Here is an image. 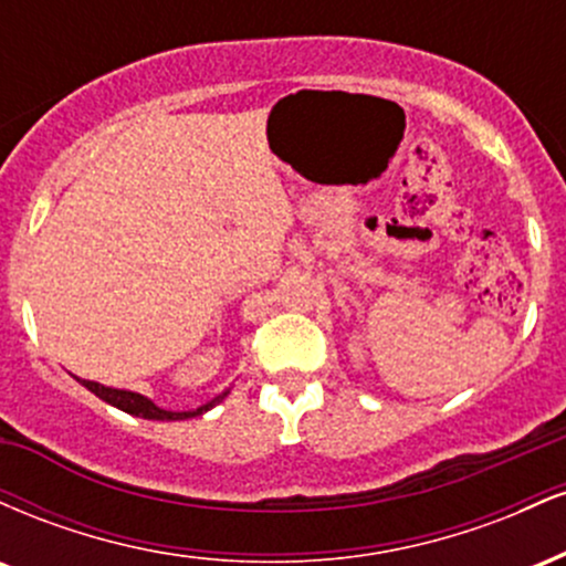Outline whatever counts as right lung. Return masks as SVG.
<instances>
[{
  "label": "right lung",
  "mask_w": 566,
  "mask_h": 566,
  "mask_svg": "<svg viewBox=\"0 0 566 566\" xmlns=\"http://www.w3.org/2000/svg\"><path fill=\"white\" fill-rule=\"evenodd\" d=\"M84 388H90L97 399L108 401V405L122 409V412H129V415H138V418H146V420H186V418H197V415L207 412L210 407H216L218 401H223V396L229 394H220L218 399H212L210 405H201L197 409H191V412H170V409H161L154 405V401H148L146 396L140 394H133V391H119V388H108V386H101V382H93V380H80Z\"/></svg>",
  "instance_id": "add662e5"
}]
</instances>
